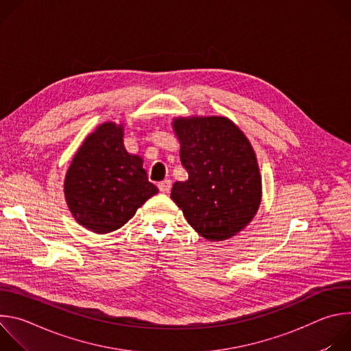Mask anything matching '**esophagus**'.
Here are the masks:
<instances>
[{"label":"esophagus","instance_id":"obj_1","mask_svg":"<svg viewBox=\"0 0 351 351\" xmlns=\"http://www.w3.org/2000/svg\"><path fill=\"white\" fill-rule=\"evenodd\" d=\"M171 187H172V182H171L169 179L162 180V182L158 183V189H160V191H162V193H168V191L171 190Z\"/></svg>","mask_w":351,"mask_h":351}]
</instances>
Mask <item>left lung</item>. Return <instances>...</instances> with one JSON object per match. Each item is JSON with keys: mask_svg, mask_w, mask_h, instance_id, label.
<instances>
[{"mask_svg": "<svg viewBox=\"0 0 351 351\" xmlns=\"http://www.w3.org/2000/svg\"><path fill=\"white\" fill-rule=\"evenodd\" d=\"M187 180L171 197L190 226L210 241L237 234L258 211L261 175L254 149L225 117L175 118Z\"/></svg>", "mask_w": 351, "mask_h": 351, "instance_id": "1", "label": "left lung"}]
</instances>
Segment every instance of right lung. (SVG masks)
Returning a JSON list of instances; mask_svg holds the SVG:
<instances>
[{
  "mask_svg": "<svg viewBox=\"0 0 351 351\" xmlns=\"http://www.w3.org/2000/svg\"><path fill=\"white\" fill-rule=\"evenodd\" d=\"M64 191L77 223L104 234L123 226L158 189L148 182L143 160L126 152L123 126L106 122L77 149Z\"/></svg>",
  "mask_w": 351,
  "mask_h": 351,
  "instance_id": "1",
  "label": "right lung"
}]
</instances>
